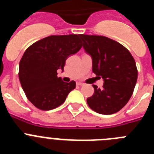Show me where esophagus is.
Listing matches in <instances>:
<instances>
[{
    "mask_svg": "<svg viewBox=\"0 0 154 154\" xmlns=\"http://www.w3.org/2000/svg\"><path fill=\"white\" fill-rule=\"evenodd\" d=\"M76 85H79V86H82V85H83L84 84L82 83V82H76Z\"/></svg>",
    "mask_w": 154,
    "mask_h": 154,
    "instance_id": "1",
    "label": "esophagus"
}]
</instances>
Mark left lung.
<instances>
[{"mask_svg":"<svg viewBox=\"0 0 154 154\" xmlns=\"http://www.w3.org/2000/svg\"><path fill=\"white\" fill-rule=\"evenodd\" d=\"M83 48L92 61V72L103 79L102 89L92 85L89 106L103 115L117 112L128 103L137 80L135 60L119 42L99 35H79Z\"/></svg>","mask_w":154,"mask_h":154,"instance_id":"8db88e82","label":"left lung"}]
</instances>
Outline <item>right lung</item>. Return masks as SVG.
<instances>
[{
	"label": "right lung",
	"instance_id": "right-lung-1",
	"mask_svg": "<svg viewBox=\"0 0 154 154\" xmlns=\"http://www.w3.org/2000/svg\"><path fill=\"white\" fill-rule=\"evenodd\" d=\"M82 48L79 35H51L31 45L19 63V79L27 98L37 108L51 110L62 105L75 82H65L57 71Z\"/></svg>",
	"mask_w": 154,
	"mask_h": 154
}]
</instances>
